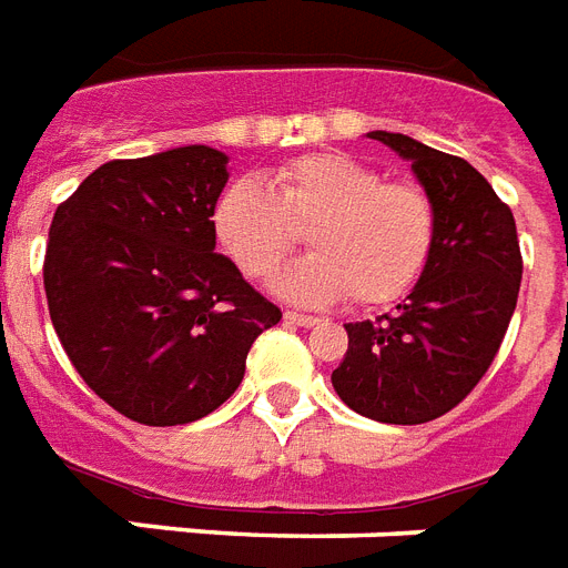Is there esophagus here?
<instances>
[{
	"label": "esophagus",
	"instance_id": "34e87169",
	"mask_svg": "<svg viewBox=\"0 0 568 568\" xmlns=\"http://www.w3.org/2000/svg\"><path fill=\"white\" fill-rule=\"evenodd\" d=\"M285 322L297 324V327H315L318 318H315V315H303V313H285Z\"/></svg>",
	"mask_w": 568,
	"mask_h": 568
}]
</instances>
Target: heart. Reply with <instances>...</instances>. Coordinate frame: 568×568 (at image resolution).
<instances>
[{
	"instance_id": "heart-1",
	"label": "heart",
	"mask_w": 568,
	"mask_h": 568,
	"mask_svg": "<svg viewBox=\"0 0 568 568\" xmlns=\"http://www.w3.org/2000/svg\"><path fill=\"white\" fill-rule=\"evenodd\" d=\"M214 232L250 280H271L306 232L313 255L276 280L294 303L322 306L352 294L387 306L419 283L438 237V207L410 181L342 151H315L276 169L271 190L235 181L214 205Z\"/></svg>"
}]
</instances>
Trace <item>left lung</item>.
Listing matches in <instances>:
<instances>
[{
    "mask_svg": "<svg viewBox=\"0 0 568 568\" xmlns=\"http://www.w3.org/2000/svg\"><path fill=\"white\" fill-rule=\"evenodd\" d=\"M438 207V237L426 274L375 322L345 324L348 352L333 389L363 417L417 426L444 417L486 375L521 288V250L504 205L467 160L405 133L372 130Z\"/></svg>",
    "mask_w": 568,
    "mask_h": 568,
    "instance_id": "1",
    "label": "left lung"
}]
</instances>
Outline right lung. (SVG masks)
<instances>
[{
  "label": "right lung",
  "mask_w": 568,
  "mask_h": 568,
  "mask_svg": "<svg viewBox=\"0 0 568 568\" xmlns=\"http://www.w3.org/2000/svg\"><path fill=\"white\" fill-rule=\"evenodd\" d=\"M229 158L207 145L110 160L55 207L50 318L73 369L142 426L207 417L283 313L214 253Z\"/></svg>",
  "instance_id": "right-lung-1"
}]
</instances>
